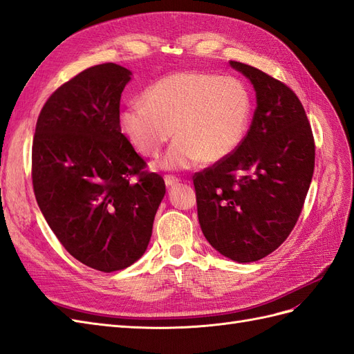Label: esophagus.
<instances>
[{"label": "esophagus", "instance_id": "34e87169", "mask_svg": "<svg viewBox=\"0 0 354 354\" xmlns=\"http://www.w3.org/2000/svg\"><path fill=\"white\" fill-rule=\"evenodd\" d=\"M165 183H166L167 187H174V185L179 184V178H176L174 175H166L165 176Z\"/></svg>", "mask_w": 354, "mask_h": 354}]
</instances>
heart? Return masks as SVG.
Segmentation results:
<instances>
[{"label": "heart", "mask_w": 354, "mask_h": 354, "mask_svg": "<svg viewBox=\"0 0 354 354\" xmlns=\"http://www.w3.org/2000/svg\"><path fill=\"white\" fill-rule=\"evenodd\" d=\"M252 115V96L236 77L183 71L160 78L129 105L120 126L140 154L154 158L175 133L161 161L171 170L218 163L241 145Z\"/></svg>", "instance_id": "heart-1"}]
</instances>
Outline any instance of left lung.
Wrapping results in <instances>:
<instances>
[{
	"instance_id": "1",
	"label": "left lung",
	"mask_w": 354,
	"mask_h": 354,
	"mask_svg": "<svg viewBox=\"0 0 354 354\" xmlns=\"http://www.w3.org/2000/svg\"><path fill=\"white\" fill-rule=\"evenodd\" d=\"M257 92L241 145L193 176L201 231L219 254L254 262L294 230L315 171V138L294 90L261 69L230 60Z\"/></svg>"
}]
</instances>
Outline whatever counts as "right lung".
Here are the masks:
<instances>
[{"mask_svg": "<svg viewBox=\"0 0 354 354\" xmlns=\"http://www.w3.org/2000/svg\"><path fill=\"white\" fill-rule=\"evenodd\" d=\"M130 75L117 64L82 71L46 100L32 140L34 194L48 227L75 259L104 272L144 255L166 193L121 133Z\"/></svg>", "mask_w": 354, "mask_h": 354, "instance_id": "add662e5", "label": "right lung"}]
</instances>
